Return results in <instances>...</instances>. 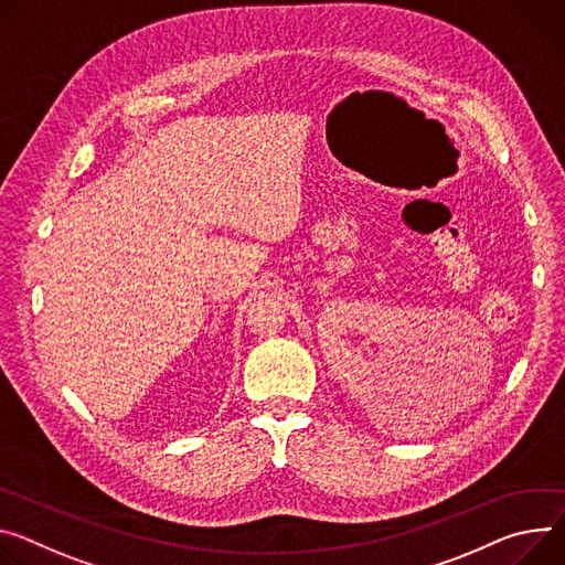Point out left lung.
Instances as JSON below:
<instances>
[{
	"label": "left lung",
	"instance_id": "8db88e82",
	"mask_svg": "<svg viewBox=\"0 0 565 565\" xmlns=\"http://www.w3.org/2000/svg\"><path fill=\"white\" fill-rule=\"evenodd\" d=\"M363 394H367V392H363Z\"/></svg>",
	"mask_w": 565,
	"mask_h": 565
}]
</instances>
